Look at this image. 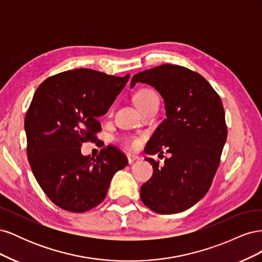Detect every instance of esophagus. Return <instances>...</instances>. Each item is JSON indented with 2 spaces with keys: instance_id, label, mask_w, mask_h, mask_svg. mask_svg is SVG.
<instances>
[{
  "instance_id": "34e87169",
  "label": "esophagus",
  "mask_w": 262,
  "mask_h": 262,
  "mask_svg": "<svg viewBox=\"0 0 262 262\" xmlns=\"http://www.w3.org/2000/svg\"><path fill=\"white\" fill-rule=\"evenodd\" d=\"M126 157H128V163L129 164H132V163H134V162L139 160L138 155H134V154H131V153L126 154Z\"/></svg>"
}]
</instances>
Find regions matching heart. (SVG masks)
<instances>
[{
    "label": "heart",
    "instance_id": "obj_1",
    "mask_svg": "<svg viewBox=\"0 0 262 262\" xmlns=\"http://www.w3.org/2000/svg\"><path fill=\"white\" fill-rule=\"evenodd\" d=\"M158 96L157 94L150 89H142L137 92V94L134 95V102H136L137 107L139 110L142 108H144L147 104H149L150 101L157 99ZM125 143L128 144L130 147H137L139 145V141L137 139H126Z\"/></svg>",
    "mask_w": 262,
    "mask_h": 262
}]
</instances>
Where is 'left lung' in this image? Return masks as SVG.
<instances>
[{
  "mask_svg": "<svg viewBox=\"0 0 262 262\" xmlns=\"http://www.w3.org/2000/svg\"><path fill=\"white\" fill-rule=\"evenodd\" d=\"M144 83L161 94L166 119L149 139L145 153L167 148L163 167L146 157L153 176L141 187V200L160 214L191 208L207 194L227 139L221 98L203 76L184 67L163 64L132 77L131 89Z\"/></svg>",
  "mask_w": 262,
  "mask_h": 262,
  "instance_id": "left-lung-1",
  "label": "left lung"
}]
</instances>
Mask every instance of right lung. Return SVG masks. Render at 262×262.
I'll return each mask as SVG.
<instances>
[{
	"mask_svg": "<svg viewBox=\"0 0 262 262\" xmlns=\"http://www.w3.org/2000/svg\"><path fill=\"white\" fill-rule=\"evenodd\" d=\"M130 75H108L90 69L48 77L37 89L25 118L27 157L47 196L59 208L86 212L105 199L115 173L128 160L108 145L94 158L81 153L96 142L105 115Z\"/></svg>",
	"mask_w": 262,
	"mask_h": 262,
	"instance_id": "1",
	"label": "right lung"
}]
</instances>
